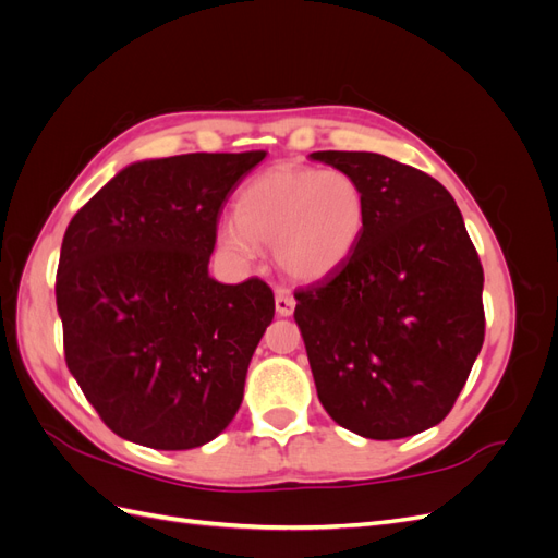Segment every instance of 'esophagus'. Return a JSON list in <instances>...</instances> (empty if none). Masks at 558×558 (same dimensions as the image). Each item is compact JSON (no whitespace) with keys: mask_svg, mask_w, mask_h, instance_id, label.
Here are the masks:
<instances>
[{"mask_svg":"<svg viewBox=\"0 0 558 558\" xmlns=\"http://www.w3.org/2000/svg\"><path fill=\"white\" fill-rule=\"evenodd\" d=\"M275 307L279 316H291L295 310V298L291 295L289 289H279L277 298H275Z\"/></svg>","mask_w":558,"mask_h":558,"instance_id":"obj_1","label":"esophagus"}]
</instances>
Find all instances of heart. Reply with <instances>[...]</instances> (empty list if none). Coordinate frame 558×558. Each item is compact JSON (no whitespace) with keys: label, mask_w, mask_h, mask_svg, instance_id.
I'll return each instance as SVG.
<instances>
[{"label":"heart","mask_w":558,"mask_h":558,"mask_svg":"<svg viewBox=\"0 0 558 558\" xmlns=\"http://www.w3.org/2000/svg\"><path fill=\"white\" fill-rule=\"evenodd\" d=\"M238 214L226 216L216 232L228 258L248 267L260 244H272L286 275L316 281L340 269L359 246L367 197L344 170L279 165L246 185Z\"/></svg>","instance_id":"b5f03b06"}]
</instances>
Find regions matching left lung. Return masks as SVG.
I'll return each instance as SVG.
<instances>
[{
    "instance_id": "obj_1",
    "label": "left lung",
    "mask_w": 558,
    "mask_h": 558,
    "mask_svg": "<svg viewBox=\"0 0 558 558\" xmlns=\"http://www.w3.org/2000/svg\"><path fill=\"white\" fill-rule=\"evenodd\" d=\"M367 197L351 258L295 293L316 393L335 424L400 440L440 424L484 342V272L440 181L367 150H316Z\"/></svg>"
}]
</instances>
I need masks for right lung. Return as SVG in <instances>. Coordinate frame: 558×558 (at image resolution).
Segmentation results:
<instances>
[{
	"instance_id": "obj_1",
	"label": "right lung",
	"mask_w": 558,
	"mask_h": 558,
	"mask_svg": "<svg viewBox=\"0 0 558 558\" xmlns=\"http://www.w3.org/2000/svg\"><path fill=\"white\" fill-rule=\"evenodd\" d=\"M265 150L140 160L66 226L56 300L66 367L123 440L162 451L221 435L275 318L260 279L209 275L218 216Z\"/></svg>"
}]
</instances>
